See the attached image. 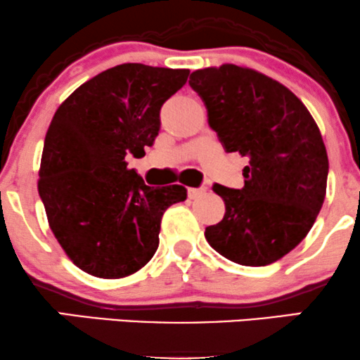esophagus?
<instances>
[{"label": "esophagus", "mask_w": 360, "mask_h": 360, "mask_svg": "<svg viewBox=\"0 0 360 360\" xmlns=\"http://www.w3.org/2000/svg\"><path fill=\"white\" fill-rule=\"evenodd\" d=\"M206 193V188H189L188 189V196L191 198V200H196V198L203 196Z\"/></svg>", "instance_id": "34e87169"}]
</instances>
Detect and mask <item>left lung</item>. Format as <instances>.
Listing matches in <instances>:
<instances>
[{
    "instance_id": "left-lung-1",
    "label": "left lung",
    "mask_w": 360,
    "mask_h": 360,
    "mask_svg": "<svg viewBox=\"0 0 360 360\" xmlns=\"http://www.w3.org/2000/svg\"><path fill=\"white\" fill-rule=\"evenodd\" d=\"M189 86L225 150L249 157L242 189L213 186L225 217L206 226V240L240 266L283 259L307 237L325 200L328 155L320 128L292 91L254 69H198Z\"/></svg>"
}]
</instances>
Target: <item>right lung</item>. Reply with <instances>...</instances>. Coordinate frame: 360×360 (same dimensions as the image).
Segmentation results:
<instances>
[{
    "label": "right lung",
    "mask_w": 360,
    "mask_h": 360,
    "mask_svg": "<svg viewBox=\"0 0 360 360\" xmlns=\"http://www.w3.org/2000/svg\"><path fill=\"white\" fill-rule=\"evenodd\" d=\"M189 69L120 64L81 84L57 108L39 171L49 226L81 271L134 274L154 257L162 214L188 189L150 188L125 157H142L159 134L164 101Z\"/></svg>",
    "instance_id": "obj_1"
}]
</instances>
